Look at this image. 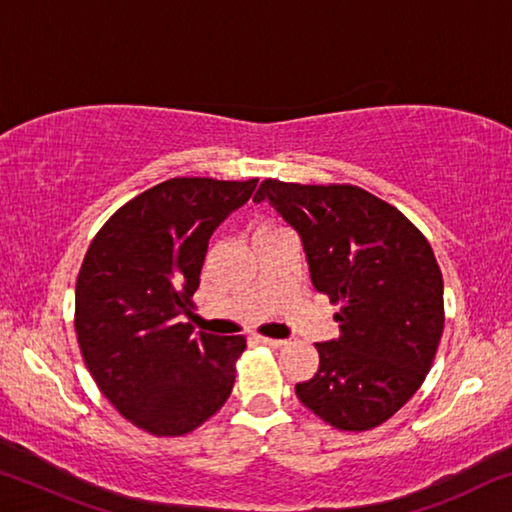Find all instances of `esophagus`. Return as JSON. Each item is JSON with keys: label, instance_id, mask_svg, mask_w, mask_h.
Here are the masks:
<instances>
[{"label": "esophagus", "instance_id": "1", "mask_svg": "<svg viewBox=\"0 0 512 512\" xmlns=\"http://www.w3.org/2000/svg\"><path fill=\"white\" fill-rule=\"evenodd\" d=\"M255 341L262 343V345H268V348H282V345H287V341L268 339V336H255Z\"/></svg>", "mask_w": 512, "mask_h": 512}]
</instances>
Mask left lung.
Listing matches in <instances>:
<instances>
[{
    "instance_id": "1",
    "label": "left lung",
    "mask_w": 512,
    "mask_h": 512,
    "mask_svg": "<svg viewBox=\"0 0 512 512\" xmlns=\"http://www.w3.org/2000/svg\"><path fill=\"white\" fill-rule=\"evenodd\" d=\"M298 232L316 291L339 339L316 343L320 366L298 400L341 431H368L422 386L445 325L443 273L427 237L381 198L354 185L268 178L253 196Z\"/></svg>"
}]
</instances>
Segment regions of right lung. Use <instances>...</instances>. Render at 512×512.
I'll use <instances>...</instances> for the list:
<instances>
[{"instance_id":"right-lung-1","label":"right lung","mask_w":512,"mask_h":512,"mask_svg":"<svg viewBox=\"0 0 512 512\" xmlns=\"http://www.w3.org/2000/svg\"><path fill=\"white\" fill-rule=\"evenodd\" d=\"M257 178H171L110 216L76 277L74 327L108 402L153 436H185L235 386L244 336L183 323L194 309L207 241L255 192Z\"/></svg>"}]
</instances>
